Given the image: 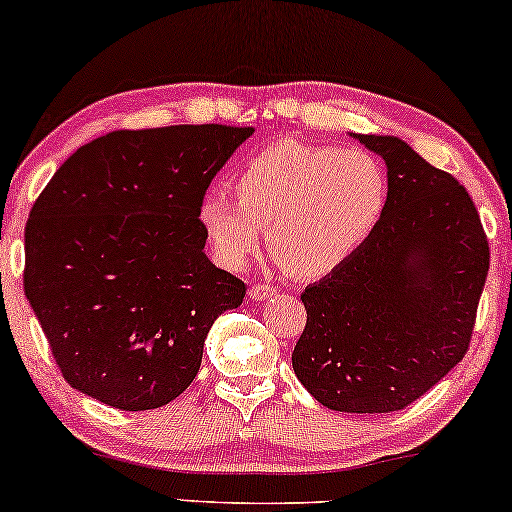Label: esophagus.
<instances>
[{
	"mask_svg": "<svg viewBox=\"0 0 512 512\" xmlns=\"http://www.w3.org/2000/svg\"><path fill=\"white\" fill-rule=\"evenodd\" d=\"M275 289H272V286H268V284H254L249 289V298L251 300H268V298H272L275 296Z\"/></svg>",
	"mask_w": 512,
	"mask_h": 512,
	"instance_id": "1",
	"label": "esophagus"
}]
</instances>
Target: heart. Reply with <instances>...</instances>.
<instances>
[{
  "mask_svg": "<svg viewBox=\"0 0 512 512\" xmlns=\"http://www.w3.org/2000/svg\"><path fill=\"white\" fill-rule=\"evenodd\" d=\"M235 198L209 191L198 205L202 235L228 268L261 249L293 277L321 279L345 265L373 235L387 205V174L361 149L265 146L233 177Z\"/></svg>",
  "mask_w": 512,
  "mask_h": 512,
  "instance_id": "1",
  "label": "heart"
}]
</instances>
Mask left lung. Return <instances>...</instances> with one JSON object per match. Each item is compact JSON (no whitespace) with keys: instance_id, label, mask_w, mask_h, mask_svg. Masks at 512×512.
<instances>
[{"instance_id":"8db88e82","label":"left lung","mask_w":512,"mask_h":512,"mask_svg":"<svg viewBox=\"0 0 512 512\" xmlns=\"http://www.w3.org/2000/svg\"><path fill=\"white\" fill-rule=\"evenodd\" d=\"M387 165L373 235L303 291L291 354L300 384L338 412L401 410L464 359L489 270L471 195L394 135H356Z\"/></svg>"}]
</instances>
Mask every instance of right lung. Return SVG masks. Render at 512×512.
Wrapping results in <instances>:
<instances>
[{
  "label": "right lung",
  "mask_w": 512,
  "mask_h": 512,
  "mask_svg": "<svg viewBox=\"0 0 512 512\" xmlns=\"http://www.w3.org/2000/svg\"><path fill=\"white\" fill-rule=\"evenodd\" d=\"M254 128L118 130L76 149L34 202L25 296L65 380L118 410L174 401L244 282L205 254L198 205Z\"/></svg>",
  "instance_id": "obj_1"
}]
</instances>
